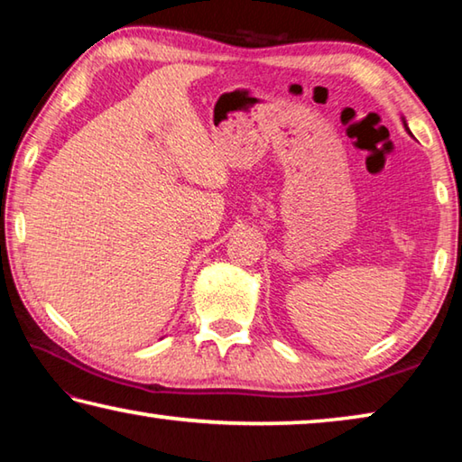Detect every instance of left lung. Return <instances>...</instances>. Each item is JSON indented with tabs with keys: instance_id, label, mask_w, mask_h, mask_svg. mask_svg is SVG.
<instances>
[{
	"instance_id": "left-lung-1",
	"label": "left lung",
	"mask_w": 462,
	"mask_h": 462,
	"mask_svg": "<svg viewBox=\"0 0 462 462\" xmlns=\"http://www.w3.org/2000/svg\"><path fill=\"white\" fill-rule=\"evenodd\" d=\"M402 122H403V128H405V130H408V134H411V132H410V128H408V124H405V118H402Z\"/></svg>"
}]
</instances>
